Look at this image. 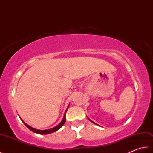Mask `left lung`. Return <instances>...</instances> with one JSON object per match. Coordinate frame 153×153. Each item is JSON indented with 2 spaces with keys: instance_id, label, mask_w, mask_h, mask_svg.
I'll use <instances>...</instances> for the list:
<instances>
[{
  "instance_id": "obj_1",
  "label": "left lung",
  "mask_w": 153,
  "mask_h": 153,
  "mask_svg": "<svg viewBox=\"0 0 153 153\" xmlns=\"http://www.w3.org/2000/svg\"><path fill=\"white\" fill-rule=\"evenodd\" d=\"M88 119H89V121H91V122H93V123H95V124H96V125H98V124H97V123H95V122H93L92 121V120H90L89 118H88Z\"/></svg>"
}]
</instances>
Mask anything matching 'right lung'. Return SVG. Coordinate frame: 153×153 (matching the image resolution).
<instances>
[{
  "mask_svg": "<svg viewBox=\"0 0 153 153\" xmlns=\"http://www.w3.org/2000/svg\"><path fill=\"white\" fill-rule=\"evenodd\" d=\"M69 105H68V108H66V111H65L64 112V117H63V119L62 120L61 122L59 123V124L57 125L56 126H55L54 128H53L51 129H45V130H40V129H35L33 128H32V127L30 126L29 125H27L26 123H25L23 120H22V121L23 122V123H24V124L25 125V126L27 127V128L28 129H30L31 131H32L34 133H36V134H41V135H46V134H52V133H53L54 131H56L57 130H58L60 128H61L62 127V126L64 124L65 122H66V113L67 112V110L68 109V107H69Z\"/></svg>",
  "mask_w": 153,
  "mask_h": 153,
  "instance_id": "obj_1",
  "label": "right lung"
}]
</instances>
